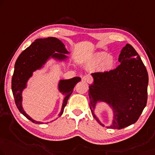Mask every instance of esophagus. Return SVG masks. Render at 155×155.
<instances>
[{
    "label": "esophagus",
    "instance_id": "1",
    "mask_svg": "<svg viewBox=\"0 0 155 155\" xmlns=\"http://www.w3.org/2000/svg\"><path fill=\"white\" fill-rule=\"evenodd\" d=\"M83 80H84V81H85V82L90 83V82H91L92 78H91V76H89V75H85L84 77H83Z\"/></svg>",
    "mask_w": 155,
    "mask_h": 155
}]
</instances>
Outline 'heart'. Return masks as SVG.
<instances>
[{
	"mask_svg": "<svg viewBox=\"0 0 155 155\" xmlns=\"http://www.w3.org/2000/svg\"><path fill=\"white\" fill-rule=\"evenodd\" d=\"M92 62L97 64L100 63V68L103 70H108L113 68L114 64V59L110 55H107L105 52H98L92 57Z\"/></svg>",
	"mask_w": 155,
	"mask_h": 155,
	"instance_id": "1",
	"label": "heart"
}]
</instances>
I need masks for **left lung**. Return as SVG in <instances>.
Instances as JSON below:
<instances>
[{
    "label": "left lung",
    "mask_w": 155,
    "mask_h": 155,
    "mask_svg": "<svg viewBox=\"0 0 155 155\" xmlns=\"http://www.w3.org/2000/svg\"><path fill=\"white\" fill-rule=\"evenodd\" d=\"M120 64L113 70L92 74L93 84L89 85L90 108L94 114L98 101H104L114 110V120L108 128L120 129L135 123L147 100L148 74L139 55L127 44L119 55Z\"/></svg>",
    "instance_id": "left-lung-1"
}]
</instances>
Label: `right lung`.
Instances as JSON below:
<instances>
[{"label": "right lung", "instance_id": "obj_1", "mask_svg": "<svg viewBox=\"0 0 155 155\" xmlns=\"http://www.w3.org/2000/svg\"><path fill=\"white\" fill-rule=\"evenodd\" d=\"M69 52L64 47V44L55 38L37 39L26 48L17 59L15 71L12 78V91L18 109L25 117L35 124L43 122L34 120L28 115L22 107V91L26 86L28 80L32 77L33 72L40 69L50 58L63 61L67 58L64 54ZM81 81L80 77H74L68 80H61L58 84L60 92L65 95L58 117L63 114L68 99L72 93L76 84Z\"/></svg>", "mask_w": 155, "mask_h": 155}]
</instances>
